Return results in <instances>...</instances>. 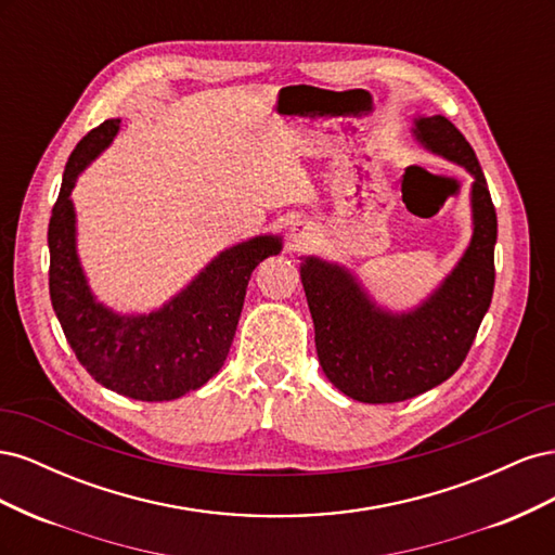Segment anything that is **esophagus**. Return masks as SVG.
<instances>
[{"instance_id": "obj_1", "label": "esophagus", "mask_w": 555, "mask_h": 555, "mask_svg": "<svg viewBox=\"0 0 555 555\" xmlns=\"http://www.w3.org/2000/svg\"><path fill=\"white\" fill-rule=\"evenodd\" d=\"M312 236H314V227L310 222H306V220H296L292 224V229H289V238L294 241L296 247L308 245L312 241Z\"/></svg>"}]
</instances>
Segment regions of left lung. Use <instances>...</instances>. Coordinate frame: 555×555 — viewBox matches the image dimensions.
<instances>
[{
  "label": "left lung",
  "mask_w": 555,
  "mask_h": 555,
  "mask_svg": "<svg viewBox=\"0 0 555 555\" xmlns=\"http://www.w3.org/2000/svg\"><path fill=\"white\" fill-rule=\"evenodd\" d=\"M412 133L473 176V238L440 287L416 308L393 312L377 306L347 266L300 257L319 365L335 389L373 405L414 398L456 373L495 284L498 217L475 150L442 115L414 117Z\"/></svg>",
  "instance_id": "obj_1"
}]
</instances>
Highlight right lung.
<instances>
[{
	"label": "right lung",
	"mask_w": 555,
	"mask_h": 555,
	"mask_svg": "<svg viewBox=\"0 0 555 555\" xmlns=\"http://www.w3.org/2000/svg\"><path fill=\"white\" fill-rule=\"evenodd\" d=\"M120 120H106L66 162L48 224L50 300L80 365L106 389L145 402L176 400L220 373L236 335L255 268L282 251L273 233L222 249L188 287L153 312L122 314L90 289L78 257L72 192L78 176L113 143Z\"/></svg>",
	"instance_id": "obj_1"
}]
</instances>
